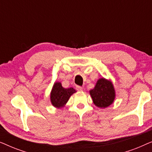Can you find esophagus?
Segmentation results:
<instances>
[{
    "instance_id": "34e87169",
    "label": "esophagus",
    "mask_w": 152,
    "mask_h": 152,
    "mask_svg": "<svg viewBox=\"0 0 152 152\" xmlns=\"http://www.w3.org/2000/svg\"><path fill=\"white\" fill-rule=\"evenodd\" d=\"M76 89H77V91H81L83 90V88H82V86H76Z\"/></svg>"
}]
</instances>
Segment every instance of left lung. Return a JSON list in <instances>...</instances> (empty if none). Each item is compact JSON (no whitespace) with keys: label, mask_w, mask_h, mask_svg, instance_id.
I'll use <instances>...</instances> for the list:
<instances>
[{"label":"left lung","mask_w":152,"mask_h":152,"mask_svg":"<svg viewBox=\"0 0 152 152\" xmlns=\"http://www.w3.org/2000/svg\"><path fill=\"white\" fill-rule=\"evenodd\" d=\"M90 94L95 106L101 108L109 107L115 99L113 84L104 78L97 81L95 88L90 91Z\"/></svg>","instance_id":"1"}]
</instances>
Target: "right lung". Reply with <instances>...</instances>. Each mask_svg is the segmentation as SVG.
<instances>
[{
    "label": "right lung",
    "mask_w": 152,
    "mask_h": 152,
    "mask_svg": "<svg viewBox=\"0 0 152 152\" xmlns=\"http://www.w3.org/2000/svg\"><path fill=\"white\" fill-rule=\"evenodd\" d=\"M73 88H64L60 82H56L54 84L53 88L50 94L51 102L54 107H62L69 99L70 95L75 93Z\"/></svg>",
    "instance_id": "add662e5"
}]
</instances>
